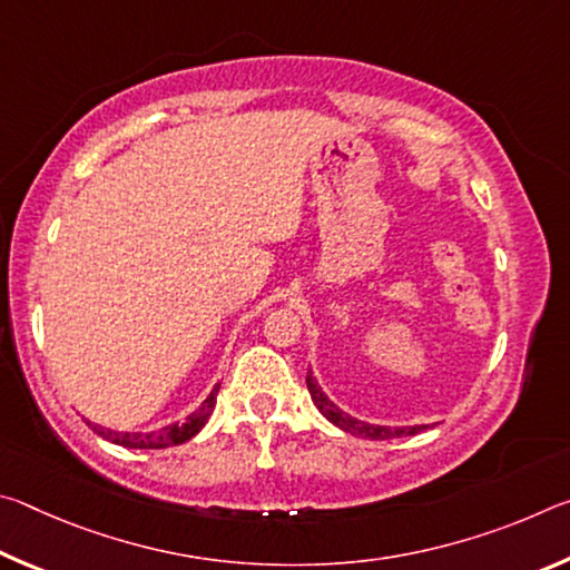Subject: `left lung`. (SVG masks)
<instances>
[{
  "label": "left lung",
  "instance_id": "left-lung-1",
  "mask_svg": "<svg viewBox=\"0 0 570 570\" xmlns=\"http://www.w3.org/2000/svg\"><path fill=\"white\" fill-rule=\"evenodd\" d=\"M306 387H308V394H312L316 410H320L332 424H336V428L350 432V435H354V438H362V440L410 438V435H417V432H424V430L432 428V424H412V428H387V424H372V422L356 420V417H352V414H346L344 410L336 407V404L330 397H326L322 384L316 382L312 370H308V374H306Z\"/></svg>",
  "mask_w": 570,
  "mask_h": 570
}]
</instances>
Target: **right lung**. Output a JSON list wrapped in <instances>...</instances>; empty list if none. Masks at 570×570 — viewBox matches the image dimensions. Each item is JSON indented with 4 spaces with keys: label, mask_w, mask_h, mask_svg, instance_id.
Here are the masks:
<instances>
[{
    "label": "right lung",
    "mask_w": 570,
    "mask_h": 570,
    "mask_svg": "<svg viewBox=\"0 0 570 570\" xmlns=\"http://www.w3.org/2000/svg\"><path fill=\"white\" fill-rule=\"evenodd\" d=\"M218 390H220V382L216 384L214 390L208 392V397L200 402V407L196 412H190L183 422L166 424V428H160V430H153V432H120V430L100 428V424H92V430L98 432L100 438L115 442V445L130 448V450H163V448H170V445H183V442H188L190 438H196L198 432L204 430V424L208 422L210 412H214V407H216Z\"/></svg>",
    "instance_id": "obj_1"
}]
</instances>
